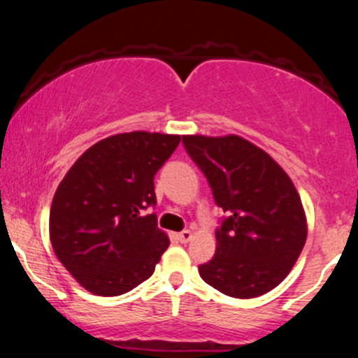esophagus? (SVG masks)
I'll return each instance as SVG.
<instances>
[{"label": "esophagus", "instance_id": "obj_1", "mask_svg": "<svg viewBox=\"0 0 358 358\" xmlns=\"http://www.w3.org/2000/svg\"><path fill=\"white\" fill-rule=\"evenodd\" d=\"M192 237H193V234L190 231H183L178 234V241L183 242V244H187L188 241H192Z\"/></svg>", "mask_w": 358, "mask_h": 358}]
</instances>
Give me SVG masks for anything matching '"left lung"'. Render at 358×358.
Returning <instances> with one entry per match:
<instances>
[{
	"label": "left lung",
	"mask_w": 358,
	"mask_h": 358,
	"mask_svg": "<svg viewBox=\"0 0 358 358\" xmlns=\"http://www.w3.org/2000/svg\"><path fill=\"white\" fill-rule=\"evenodd\" d=\"M183 145L229 215L215 231V256L199 266L200 276L232 298L274 289L293 269L308 236L296 187L264 150L237 134H187Z\"/></svg>",
	"instance_id": "1"
}]
</instances>
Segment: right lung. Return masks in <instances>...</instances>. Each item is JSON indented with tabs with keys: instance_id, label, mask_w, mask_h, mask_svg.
Wrapping results in <instances>:
<instances>
[{
	"instance_id": "obj_1",
	"label": "right lung",
	"mask_w": 358,
	"mask_h": 358,
	"mask_svg": "<svg viewBox=\"0 0 358 358\" xmlns=\"http://www.w3.org/2000/svg\"><path fill=\"white\" fill-rule=\"evenodd\" d=\"M178 134H114L90 146L52 200L50 242L82 287L119 296L155 273L170 239L158 229L155 175L180 145Z\"/></svg>"
}]
</instances>
